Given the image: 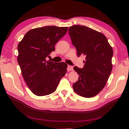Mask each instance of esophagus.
I'll return each mask as SVG.
<instances>
[{
  "instance_id": "obj_1",
  "label": "esophagus",
  "mask_w": 129,
  "mask_h": 129,
  "mask_svg": "<svg viewBox=\"0 0 129 129\" xmlns=\"http://www.w3.org/2000/svg\"><path fill=\"white\" fill-rule=\"evenodd\" d=\"M73 67L72 66H71V65H68V68H67V71L68 72H70L71 71H73Z\"/></svg>"
}]
</instances>
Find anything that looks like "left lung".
I'll use <instances>...</instances> for the list:
<instances>
[{
    "label": "left lung",
    "instance_id": "8db88e82",
    "mask_svg": "<svg viewBox=\"0 0 129 129\" xmlns=\"http://www.w3.org/2000/svg\"><path fill=\"white\" fill-rule=\"evenodd\" d=\"M68 32L78 56L86 59L82 69L73 68L79 75L73 90L82 97H93L104 89L112 72L113 48L104 34L86 26H71Z\"/></svg>",
    "mask_w": 129,
    "mask_h": 129
}]
</instances>
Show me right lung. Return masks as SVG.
<instances>
[{
	"mask_svg": "<svg viewBox=\"0 0 129 129\" xmlns=\"http://www.w3.org/2000/svg\"><path fill=\"white\" fill-rule=\"evenodd\" d=\"M67 30V27L36 28L27 32L19 42L17 62L24 80L34 94L44 96L53 93L67 73L66 63L45 58L55 50L54 45Z\"/></svg>",
	"mask_w": 129,
	"mask_h": 129,
	"instance_id": "obj_1",
	"label": "right lung"
}]
</instances>
